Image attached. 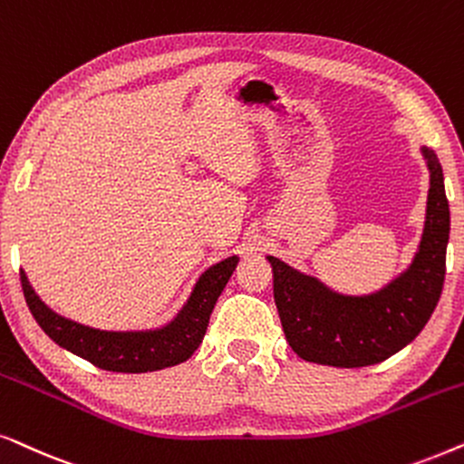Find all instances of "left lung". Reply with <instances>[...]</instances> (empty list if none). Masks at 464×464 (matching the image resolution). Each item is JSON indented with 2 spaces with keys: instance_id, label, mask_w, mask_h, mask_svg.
Masks as SVG:
<instances>
[{
  "instance_id": "obj_1",
  "label": "left lung",
  "mask_w": 464,
  "mask_h": 464,
  "mask_svg": "<svg viewBox=\"0 0 464 464\" xmlns=\"http://www.w3.org/2000/svg\"><path fill=\"white\" fill-rule=\"evenodd\" d=\"M422 157L430 171L422 239L410 267L378 293H333L316 277L267 256L284 335L304 361L348 369L375 365L403 350L429 323L446 277L450 206L440 159L426 146Z\"/></svg>"
}]
</instances>
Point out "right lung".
Here are the masks:
<instances>
[{"mask_svg": "<svg viewBox=\"0 0 464 464\" xmlns=\"http://www.w3.org/2000/svg\"><path fill=\"white\" fill-rule=\"evenodd\" d=\"M239 256H228L212 265L197 280L188 301L178 316L152 331H99L59 316L35 295L21 269V286L35 323L42 331L84 361L116 373H148L188 361L208 331L209 316L237 267Z\"/></svg>", "mask_w": 464, "mask_h": 464, "instance_id": "right-lung-1", "label": "right lung"}]
</instances>
